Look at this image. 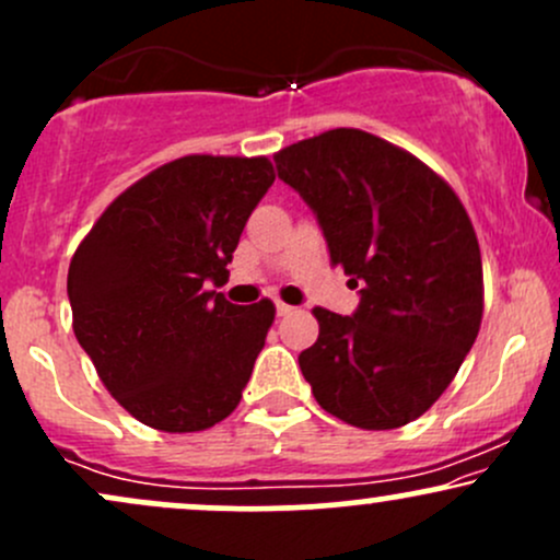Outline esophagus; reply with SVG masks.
Segmentation results:
<instances>
[{
	"mask_svg": "<svg viewBox=\"0 0 560 560\" xmlns=\"http://www.w3.org/2000/svg\"><path fill=\"white\" fill-rule=\"evenodd\" d=\"M276 313H279V316H289V313H294V307L279 300V302H276Z\"/></svg>",
	"mask_w": 560,
	"mask_h": 560,
	"instance_id": "obj_1",
	"label": "esophagus"
}]
</instances>
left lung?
Returning a JSON list of instances; mask_svg holds the SVG:
<instances>
[{"label": "left lung", "mask_w": 560, "mask_h": 560, "mask_svg": "<svg viewBox=\"0 0 560 560\" xmlns=\"http://www.w3.org/2000/svg\"><path fill=\"white\" fill-rule=\"evenodd\" d=\"M311 205L331 266L361 287L352 316L313 307L300 369L326 413L384 432L416 421L450 387L485 311L477 231L419 158L361 128H334L273 155Z\"/></svg>", "instance_id": "1"}]
</instances>
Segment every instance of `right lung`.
<instances>
[{
  "mask_svg": "<svg viewBox=\"0 0 560 560\" xmlns=\"http://www.w3.org/2000/svg\"><path fill=\"white\" fill-rule=\"evenodd\" d=\"M276 173L268 158L186 155L160 165L83 236L68 268L73 331L107 392L160 432L215 427L242 400L276 307L210 284Z\"/></svg>",
  "mask_w": 560,
  "mask_h": 560,
  "instance_id": "right-lung-1",
  "label": "right lung"
}]
</instances>
